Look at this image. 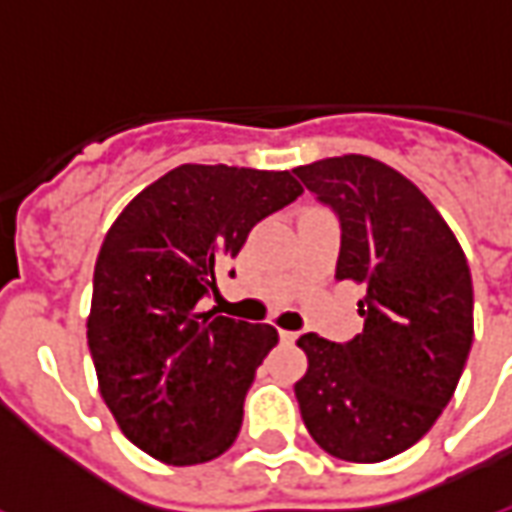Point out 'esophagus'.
<instances>
[{
  "mask_svg": "<svg viewBox=\"0 0 512 512\" xmlns=\"http://www.w3.org/2000/svg\"><path fill=\"white\" fill-rule=\"evenodd\" d=\"M280 341H282V343H296V341H299V332L280 330Z\"/></svg>",
  "mask_w": 512,
  "mask_h": 512,
  "instance_id": "34e87169",
  "label": "esophagus"
}]
</instances>
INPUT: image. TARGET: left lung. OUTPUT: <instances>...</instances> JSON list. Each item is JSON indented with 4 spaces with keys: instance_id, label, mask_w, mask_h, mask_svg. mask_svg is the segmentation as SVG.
I'll list each match as a JSON object with an SVG mask.
<instances>
[{
    "instance_id": "left-lung-1",
    "label": "left lung",
    "mask_w": 512,
    "mask_h": 512,
    "mask_svg": "<svg viewBox=\"0 0 512 512\" xmlns=\"http://www.w3.org/2000/svg\"><path fill=\"white\" fill-rule=\"evenodd\" d=\"M293 174L341 221L335 280L366 291L352 341H296L302 421L324 452L380 463L421 441L455 393L474 341L471 271L430 199L380 160L327 157Z\"/></svg>"
}]
</instances>
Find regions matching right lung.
Returning <instances> with one entry per match:
<instances>
[{
    "label": "right lung",
    "instance_id": "add662e5",
    "mask_svg": "<svg viewBox=\"0 0 512 512\" xmlns=\"http://www.w3.org/2000/svg\"><path fill=\"white\" fill-rule=\"evenodd\" d=\"M302 194L293 171L185 163L124 207L94 268L88 349L121 432L169 466L230 449L277 330L202 310L257 221Z\"/></svg>",
    "mask_w": 512,
    "mask_h": 512
}]
</instances>
